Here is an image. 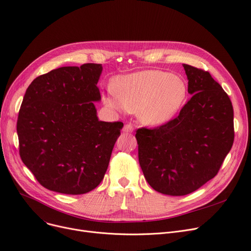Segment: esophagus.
<instances>
[{
    "instance_id": "esophagus-1",
    "label": "esophagus",
    "mask_w": 251,
    "mask_h": 251,
    "mask_svg": "<svg viewBox=\"0 0 251 251\" xmlns=\"http://www.w3.org/2000/svg\"><path fill=\"white\" fill-rule=\"evenodd\" d=\"M133 129H134V127L132 124H125L123 127V132L131 133V132H133Z\"/></svg>"
}]
</instances>
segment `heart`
I'll return each instance as SVG.
<instances>
[{
	"instance_id": "1",
	"label": "heart",
	"mask_w": 251,
	"mask_h": 251,
	"mask_svg": "<svg viewBox=\"0 0 251 251\" xmlns=\"http://www.w3.org/2000/svg\"><path fill=\"white\" fill-rule=\"evenodd\" d=\"M115 87L108 90L105 105L115 111L138 112L140 121L148 125L170 121L187 97L186 83L180 77L159 70L119 76Z\"/></svg>"
}]
</instances>
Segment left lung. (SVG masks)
I'll list each match as a JSON object with an SVG mask.
<instances>
[{
    "mask_svg": "<svg viewBox=\"0 0 251 251\" xmlns=\"http://www.w3.org/2000/svg\"><path fill=\"white\" fill-rule=\"evenodd\" d=\"M191 99L166 124L137 129L138 160L157 192L189 194L213 179L234 142L228 95L207 71L183 64Z\"/></svg>",
    "mask_w": 251,
    "mask_h": 251,
    "instance_id": "obj_1",
    "label": "left lung"
}]
</instances>
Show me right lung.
<instances>
[{
    "label": "right lung",
    "mask_w": 251,
    "mask_h": 251,
    "mask_svg": "<svg viewBox=\"0 0 251 251\" xmlns=\"http://www.w3.org/2000/svg\"><path fill=\"white\" fill-rule=\"evenodd\" d=\"M101 64L61 67L26 89L17 120L22 162L45 188L84 194L103 179L122 122L100 121Z\"/></svg>",
    "instance_id": "obj_1"
}]
</instances>
